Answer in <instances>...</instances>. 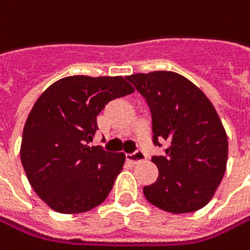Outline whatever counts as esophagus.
Instances as JSON below:
<instances>
[{"label": "esophagus", "mask_w": 250, "mask_h": 250, "mask_svg": "<svg viewBox=\"0 0 250 250\" xmlns=\"http://www.w3.org/2000/svg\"><path fill=\"white\" fill-rule=\"evenodd\" d=\"M126 160H128V162H132V163H139V162L145 160V155L141 150H136V152H133V153L126 155Z\"/></svg>", "instance_id": "esophagus-1"}]
</instances>
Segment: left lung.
Segmentation results:
<instances>
[{
    "label": "left lung",
    "mask_w": 250,
    "mask_h": 250,
    "mask_svg": "<svg viewBox=\"0 0 250 250\" xmlns=\"http://www.w3.org/2000/svg\"><path fill=\"white\" fill-rule=\"evenodd\" d=\"M126 80L150 108L153 144H168L165 156L152 157L159 177L144 187L146 200L171 214L203 208L217 191L228 160V138L215 108L174 71L138 73Z\"/></svg>",
    "instance_id": "8db88e82"
}]
</instances>
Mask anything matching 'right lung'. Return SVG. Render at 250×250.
Returning <instances> with one entry per match:
<instances>
[{
  "mask_svg": "<svg viewBox=\"0 0 250 250\" xmlns=\"http://www.w3.org/2000/svg\"><path fill=\"white\" fill-rule=\"evenodd\" d=\"M133 91L121 76H70L36 100L23 126L21 162L32 188L52 209L82 214L104 203L125 155L90 145L97 115Z\"/></svg>",
  "mask_w": 250,
  "mask_h": 250,
  "instance_id": "obj_1",
  "label": "right lung"
}]
</instances>
